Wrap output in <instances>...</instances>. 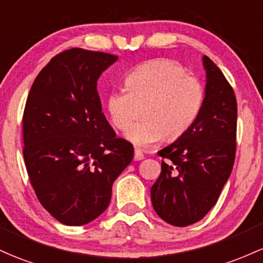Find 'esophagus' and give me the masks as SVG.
Masks as SVG:
<instances>
[{
  "instance_id": "1",
  "label": "esophagus",
  "mask_w": 263,
  "mask_h": 263,
  "mask_svg": "<svg viewBox=\"0 0 263 263\" xmlns=\"http://www.w3.org/2000/svg\"><path fill=\"white\" fill-rule=\"evenodd\" d=\"M143 158V154L140 148H135V161H140Z\"/></svg>"
}]
</instances>
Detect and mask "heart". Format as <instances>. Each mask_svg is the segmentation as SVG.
<instances>
[{"instance_id":"1","label":"heart","mask_w":263,"mask_h":263,"mask_svg":"<svg viewBox=\"0 0 263 263\" xmlns=\"http://www.w3.org/2000/svg\"><path fill=\"white\" fill-rule=\"evenodd\" d=\"M125 88L109 92L106 106L112 125L120 131L128 129L142 108L143 121L127 134L138 146L183 136L203 105L201 81L168 59L138 66L126 77Z\"/></svg>"}]
</instances>
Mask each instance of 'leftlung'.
Wrapping results in <instances>:
<instances>
[{
  "mask_svg": "<svg viewBox=\"0 0 263 263\" xmlns=\"http://www.w3.org/2000/svg\"><path fill=\"white\" fill-rule=\"evenodd\" d=\"M206 96L191 128L158 151L161 174L151 187L156 213L184 227L202 220L217 202L236 157L237 101L220 68L203 56Z\"/></svg>",
  "mask_w": 263,
  "mask_h": 263,
  "instance_id": "1",
  "label": "left lung"
}]
</instances>
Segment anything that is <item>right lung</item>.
I'll return each instance as SVG.
<instances>
[{
  "mask_svg": "<svg viewBox=\"0 0 263 263\" xmlns=\"http://www.w3.org/2000/svg\"><path fill=\"white\" fill-rule=\"evenodd\" d=\"M117 56L70 48L37 74L22 116L31 186L67 226L93 221L108 207L112 184L134 158L102 114L97 80Z\"/></svg>",
  "mask_w": 263,
  "mask_h": 263,
  "instance_id": "add662e5",
  "label": "right lung"
}]
</instances>
